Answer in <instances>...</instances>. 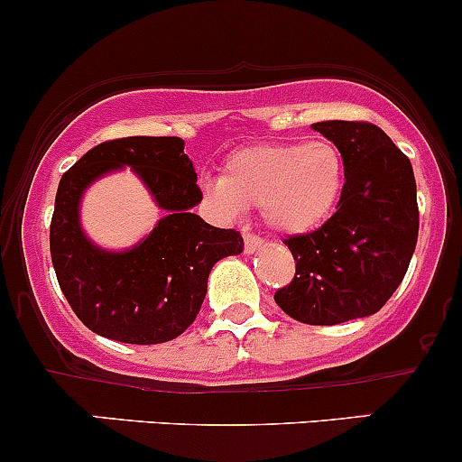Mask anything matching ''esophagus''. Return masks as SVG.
I'll list each match as a JSON object with an SVG mask.
<instances>
[{
	"label": "esophagus",
	"mask_w": 462,
	"mask_h": 462,
	"mask_svg": "<svg viewBox=\"0 0 462 462\" xmlns=\"http://www.w3.org/2000/svg\"><path fill=\"white\" fill-rule=\"evenodd\" d=\"M244 244H245L247 254H254L256 250H261L263 241H261L259 236H254V235H250V232H245V235H244Z\"/></svg>",
	"instance_id": "esophagus-1"
}]
</instances>
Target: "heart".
<instances>
[{"label":"heart","mask_w":462,"mask_h":462,"mask_svg":"<svg viewBox=\"0 0 462 462\" xmlns=\"http://www.w3.org/2000/svg\"><path fill=\"white\" fill-rule=\"evenodd\" d=\"M346 183L341 150L329 142L263 143L230 154L221 179L203 183L226 215L259 206L265 226L281 235H305L337 208Z\"/></svg>","instance_id":"obj_1"}]
</instances>
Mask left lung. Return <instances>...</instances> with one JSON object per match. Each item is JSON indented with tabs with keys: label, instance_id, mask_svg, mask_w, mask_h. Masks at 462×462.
<instances>
[{
	"label": "left lung",
	"instance_id": "obj_1",
	"mask_svg": "<svg viewBox=\"0 0 462 462\" xmlns=\"http://www.w3.org/2000/svg\"><path fill=\"white\" fill-rule=\"evenodd\" d=\"M312 128L341 150L346 183L323 226L285 239L296 274L274 300L300 323L337 325L376 314L401 285L419 239L416 179L410 159L370 121Z\"/></svg>",
	"mask_w": 462,
	"mask_h": 462
}]
</instances>
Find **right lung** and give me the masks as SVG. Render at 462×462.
Returning <instances> with one entry per match:
<instances>
[{
	"label": "right lung",
	"instance_id": "right-lung-1",
	"mask_svg": "<svg viewBox=\"0 0 462 462\" xmlns=\"http://www.w3.org/2000/svg\"><path fill=\"white\" fill-rule=\"evenodd\" d=\"M130 165L169 215L125 253L92 246L79 227V199L95 178ZM203 199L183 139L124 137L88 150L61 177L51 221V259L72 312L86 328L133 346L177 338L197 319L212 265L241 254L244 236L190 208Z\"/></svg>",
	"mask_w": 462,
	"mask_h": 462
}]
</instances>
